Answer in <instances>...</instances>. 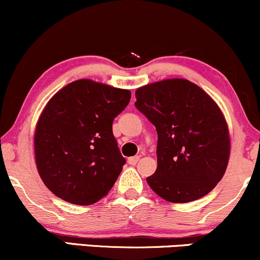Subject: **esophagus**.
<instances>
[{
    "mask_svg": "<svg viewBox=\"0 0 260 260\" xmlns=\"http://www.w3.org/2000/svg\"><path fill=\"white\" fill-rule=\"evenodd\" d=\"M140 160V156H131V158L127 159V162H129L130 165H136L137 162H139Z\"/></svg>",
    "mask_w": 260,
    "mask_h": 260,
    "instance_id": "obj_1",
    "label": "esophagus"
}]
</instances>
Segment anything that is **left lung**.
<instances>
[{
    "instance_id": "1",
    "label": "left lung",
    "mask_w": 260,
    "mask_h": 260,
    "mask_svg": "<svg viewBox=\"0 0 260 260\" xmlns=\"http://www.w3.org/2000/svg\"><path fill=\"white\" fill-rule=\"evenodd\" d=\"M135 95V107L158 133V168L147 177L149 187L176 204L210 193L224 176L230 154L228 125L216 102L182 78L141 86Z\"/></svg>"
}]
</instances>
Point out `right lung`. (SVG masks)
I'll return each mask as SVG.
<instances>
[{"label": "right lung", "mask_w": 260, "mask_h": 260, "mask_svg": "<svg viewBox=\"0 0 260 260\" xmlns=\"http://www.w3.org/2000/svg\"><path fill=\"white\" fill-rule=\"evenodd\" d=\"M130 98V90L78 79L50 99L37 121L35 156L57 198L90 205L111 190L126 162L112 124Z\"/></svg>", "instance_id": "1"}]
</instances>
